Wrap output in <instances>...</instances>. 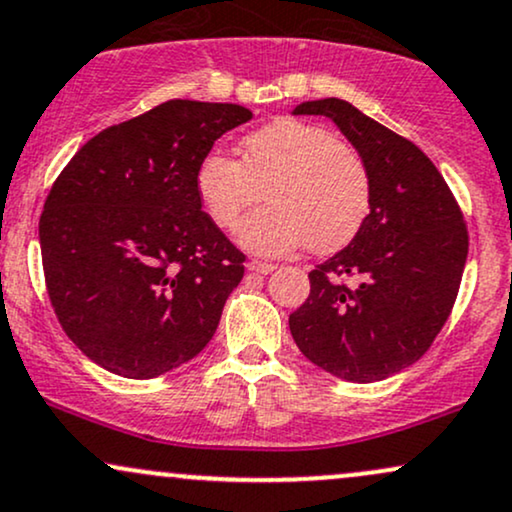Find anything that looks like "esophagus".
<instances>
[{
	"mask_svg": "<svg viewBox=\"0 0 512 512\" xmlns=\"http://www.w3.org/2000/svg\"><path fill=\"white\" fill-rule=\"evenodd\" d=\"M249 270H254V273H261V275H268V273H273L275 268V263H268V261H249V266H246Z\"/></svg>",
	"mask_w": 512,
	"mask_h": 512,
	"instance_id": "esophagus-1",
	"label": "esophagus"
}]
</instances>
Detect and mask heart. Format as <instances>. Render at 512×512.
Segmentation results:
<instances>
[{
  "label": "heart",
  "instance_id": "b5f03b06",
  "mask_svg": "<svg viewBox=\"0 0 512 512\" xmlns=\"http://www.w3.org/2000/svg\"><path fill=\"white\" fill-rule=\"evenodd\" d=\"M242 158L210 150L194 174L196 198L220 230H237L244 249L263 256L309 246L316 254L345 246L371 208V177L362 155L333 131L302 119H275L242 141Z\"/></svg>",
  "mask_w": 512,
  "mask_h": 512
}]
</instances>
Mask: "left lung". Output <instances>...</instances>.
Masks as SVG:
<instances>
[{
  "instance_id": "8db88e82",
  "label": "left lung",
  "mask_w": 512,
  "mask_h": 512,
  "mask_svg": "<svg viewBox=\"0 0 512 512\" xmlns=\"http://www.w3.org/2000/svg\"><path fill=\"white\" fill-rule=\"evenodd\" d=\"M292 114L333 119L371 177L369 215L345 249L309 273L292 338L328 374L383 381L417 362L448 321L470 246L465 220L434 162L350 102L309 100Z\"/></svg>"
}]
</instances>
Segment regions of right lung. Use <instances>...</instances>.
<instances>
[{
    "label": "right lung",
    "mask_w": 512,
    "mask_h": 512,
    "mask_svg": "<svg viewBox=\"0 0 512 512\" xmlns=\"http://www.w3.org/2000/svg\"><path fill=\"white\" fill-rule=\"evenodd\" d=\"M254 117L232 102L167 100L93 136L40 215L45 285L90 362L155 378L194 359L244 278V254L208 220L194 174Z\"/></svg>",
    "instance_id": "right-lung-1"
}]
</instances>
